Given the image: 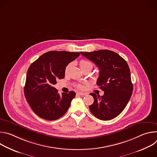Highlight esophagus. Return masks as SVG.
Listing matches in <instances>:
<instances>
[{
  "mask_svg": "<svg viewBox=\"0 0 157 157\" xmlns=\"http://www.w3.org/2000/svg\"><path fill=\"white\" fill-rule=\"evenodd\" d=\"M77 94L80 95V96H86V95H87V93H82V92H78V93H77Z\"/></svg>",
  "mask_w": 157,
  "mask_h": 157,
  "instance_id": "1",
  "label": "esophagus"
}]
</instances>
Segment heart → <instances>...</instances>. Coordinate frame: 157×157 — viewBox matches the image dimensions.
Here are the masks:
<instances>
[{"mask_svg":"<svg viewBox=\"0 0 157 157\" xmlns=\"http://www.w3.org/2000/svg\"><path fill=\"white\" fill-rule=\"evenodd\" d=\"M79 64L80 68H81V69L82 70H84L85 68H90L91 69H92L93 67V64L91 62H90V61H88V60H86V59L81 60L79 61ZM71 66H72V64L71 63H70V64H68V65H67V66L66 67V68H65V73L66 74H67V73L69 72V71L70 70V69L71 68ZM87 85H88V83L83 82V83H78L76 86V87L78 89H84Z\"/></svg>","mask_w":157,"mask_h":157,"instance_id":"obj_1","label":"heart"}]
</instances>
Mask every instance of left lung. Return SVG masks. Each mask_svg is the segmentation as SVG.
Returning <instances> with one entry per match:
<instances>
[{
	"mask_svg": "<svg viewBox=\"0 0 157 157\" xmlns=\"http://www.w3.org/2000/svg\"><path fill=\"white\" fill-rule=\"evenodd\" d=\"M81 53L98 67L97 84L104 91L102 96L90 94L94 102L89 105V110L99 119H114L125 109L133 91L127 63L117 53L107 50Z\"/></svg>",
	"mask_w": 157,
	"mask_h": 157,
	"instance_id": "1",
	"label": "left lung"
}]
</instances>
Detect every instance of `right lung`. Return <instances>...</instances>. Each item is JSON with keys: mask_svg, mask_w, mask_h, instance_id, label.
<instances>
[{"mask_svg": "<svg viewBox=\"0 0 157 157\" xmlns=\"http://www.w3.org/2000/svg\"><path fill=\"white\" fill-rule=\"evenodd\" d=\"M80 55L79 52L51 51L43 54L27 71L24 94L32 110L40 117L54 121L68 110L76 93L60 95L54 87L56 80L64 78L65 68Z\"/></svg>", "mask_w": 157, "mask_h": 157, "instance_id": "obj_1", "label": "right lung"}]
</instances>
